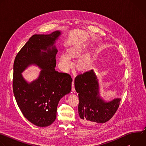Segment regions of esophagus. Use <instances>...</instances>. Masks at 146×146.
Wrapping results in <instances>:
<instances>
[{
  "label": "esophagus",
  "mask_w": 146,
  "mask_h": 146,
  "mask_svg": "<svg viewBox=\"0 0 146 146\" xmlns=\"http://www.w3.org/2000/svg\"><path fill=\"white\" fill-rule=\"evenodd\" d=\"M74 77H73V82H72V91L73 92H74V91H75V88H74Z\"/></svg>",
  "instance_id": "34e87169"
}]
</instances>
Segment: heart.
<instances>
[{"instance_id":"heart-1","label":"heart","mask_w":146,"mask_h":146,"mask_svg":"<svg viewBox=\"0 0 146 146\" xmlns=\"http://www.w3.org/2000/svg\"><path fill=\"white\" fill-rule=\"evenodd\" d=\"M77 55V53L73 50H69V54L66 53L60 54L59 58V61L62 70L64 71L68 70L72 66V62L70 56L74 57ZM88 64V60L86 58H82L78 62L77 64V68L80 70L84 69L87 67Z\"/></svg>"}]
</instances>
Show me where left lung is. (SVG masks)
I'll list each match as a JSON object with an SVG mask.
<instances>
[{
	"label": "left lung",
	"mask_w": 146,
	"mask_h": 146,
	"mask_svg": "<svg viewBox=\"0 0 146 146\" xmlns=\"http://www.w3.org/2000/svg\"><path fill=\"white\" fill-rule=\"evenodd\" d=\"M74 87L78 94V114L85 125L105 123L117 110L120 98L106 102L100 95L98 78L94 70L79 74L74 79Z\"/></svg>",
	"instance_id": "1"
}]
</instances>
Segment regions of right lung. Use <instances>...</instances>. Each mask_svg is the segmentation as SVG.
Here are the masks:
<instances>
[{
	"label": "right lung",
	"instance_id": "obj_1",
	"mask_svg": "<svg viewBox=\"0 0 146 146\" xmlns=\"http://www.w3.org/2000/svg\"><path fill=\"white\" fill-rule=\"evenodd\" d=\"M60 35L56 31L33 35L14 60L13 88L16 102L24 116L37 127L52 123L60 99L72 89L71 76L55 69L58 52L55 43ZM32 64L42 70L37 79L28 83L21 73Z\"/></svg>",
	"mask_w": 146,
	"mask_h": 146
}]
</instances>
